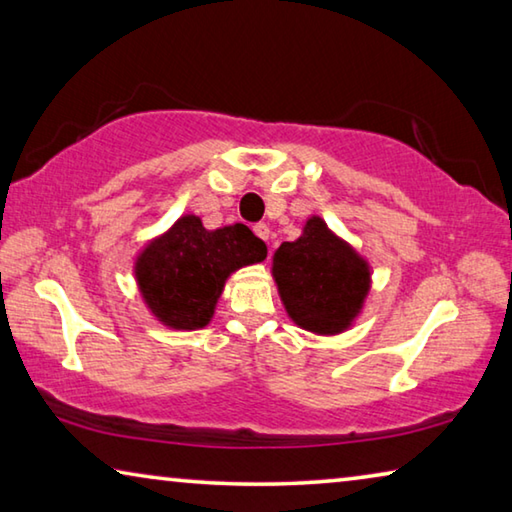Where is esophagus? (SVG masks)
Wrapping results in <instances>:
<instances>
[{"label": "esophagus", "mask_w": 512, "mask_h": 512, "mask_svg": "<svg viewBox=\"0 0 512 512\" xmlns=\"http://www.w3.org/2000/svg\"><path fill=\"white\" fill-rule=\"evenodd\" d=\"M253 232H255L259 239H264V241H268V237H271V228H268L266 223H255L253 225Z\"/></svg>", "instance_id": "obj_1"}]
</instances>
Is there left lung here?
<instances>
[{
    "mask_svg": "<svg viewBox=\"0 0 512 512\" xmlns=\"http://www.w3.org/2000/svg\"><path fill=\"white\" fill-rule=\"evenodd\" d=\"M273 275L289 316L318 334L343 332L370 287L363 259L314 216L296 241L273 257Z\"/></svg>",
    "mask_w": 512,
    "mask_h": 512,
    "instance_id": "1",
    "label": "left lung"
}]
</instances>
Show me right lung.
<instances>
[{
  "label": "right lung",
  "instance_id": "1",
  "mask_svg": "<svg viewBox=\"0 0 512 512\" xmlns=\"http://www.w3.org/2000/svg\"><path fill=\"white\" fill-rule=\"evenodd\" d=\"M266 244L244 223L205 230L198 216H183L137 259L135 273L146 305L173 329L207 325L225 277L262 262Z\"/></svg>",
  "mask_w": 512,
  "mask_h": 512
}]
</instances>
